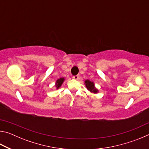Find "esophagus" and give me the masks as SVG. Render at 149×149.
I'll list each match as a JSON object with an SVG mask.
<instances>
[{"label": "esophagus", "instance_id": "obj_1", "mask_svg": "<svg viewBox=\"0 0 149 149\" xmlns=\"http://www.w3.org/2000/svg\"><path fill=\"white\" fill-rule=\"evenodd\" d=\"M73 79H75V80L79 79V75H74V76H73Z\"/></svg>", "mask_w": 149, "mask_h": 149}]
</instances>
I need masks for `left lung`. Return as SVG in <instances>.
Instances as JSON below:
<instances>
[{
	"label": "left lung",
	"instance_id": "8db88e82",
	"mask_svg": "<svg viewBox=\"0 0 149 149\" xmlns=\"http://www.w3.org/2000/svg\"><path fill=\"white\" fill-rule=\"evenodd\" d=\"M85 85H86V87L87 88L88 90H89L91 92H93L94 93H97L98 90L96 89V88L95 87V85L93 84V82L90 81L89 80H86L85 81Z\"/></svg>",
	"mask_w": 149,
	"mask_h": 149
}]
</instances>
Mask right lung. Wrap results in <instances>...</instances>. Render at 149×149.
<instances>
[{"mask_svg":"<svg viewBox=\"0 0 149 149\" xmlns=\"http://www.w3.org/2000/svg\"><path fill=\"white\" fill-rule=\"evenodd\" d=\"M64 78H60V79H58L57 81H56V87H57V89H58V88L61 86V85L62 84V83H63V81H64Z\"/></svg>","mask_w":149,"mask_h":149,"instance_id":"add662e5","label":"right lung"}]
</instances>
